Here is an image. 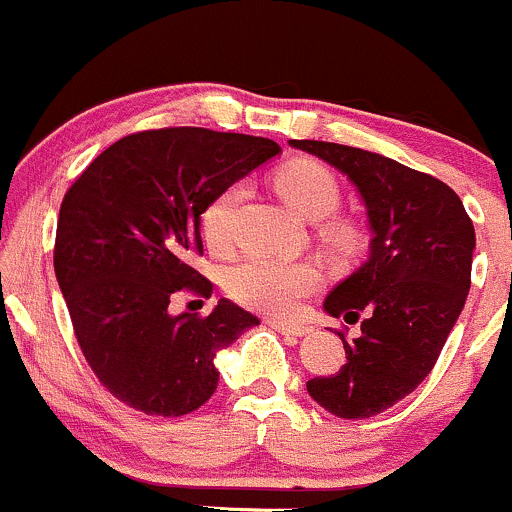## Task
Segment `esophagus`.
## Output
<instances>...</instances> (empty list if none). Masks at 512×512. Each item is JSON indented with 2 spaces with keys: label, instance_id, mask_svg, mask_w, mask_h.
I'll return each mask as SVG.
<instances>
[{
  "label": "esophagus",
  "instance_id": "obj_1",
  "mask_svg": "<svg viewBox=\"0 0 512 512\" xmlns=\"http://www.w3.org/2000/svg\"><path fill=\"white\" fill-rule=\"evenodd\" d=\"M268 324L273 326L275 331H280V333H285V336H307L309 331V326H302V324H285V321H278V319H273V321H268Z\"/></svg>",
  "mask_w": 512,
  "mask_h": 512
}]
</instances>
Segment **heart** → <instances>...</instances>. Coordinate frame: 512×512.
I'll return each mask as SVG.
<instances>
[{
	"label": "heart",
	"mask_w": 512,
	"mask_h": 512,
	"mask_svg": "<svg viewBox=\"0 0 512 512\" xmlns=\"http://www.w3.org/2000/svg\"><path fill=\"white\" fill-rule=\"evenodd\" d=\"M275 191L292 210L307 220L329 217L341 203L336 174L314 159H292L273 176ZM244 195L241 183L222 188L200 215V234L212 251H227L234 239V215ZM321 239L336 254H353L360 246L358 227L348 220H326ZM321 285V273L312 263L280 261L268 256H244L225 273V290L232 300L263 314L287 317Z\"/></svg>",
	"instance_id": "b5f03b06"
}]
</instances>
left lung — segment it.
I'll return each instance as SVG.
<instances>
[{
    "instance_id": "8db88e82",
    "label": "left lung",
    "mask_w": 512,
    "mask_h": 512,
    "mask_svg": "<svg viewBox=\"0 0 512 512\" xmlns=\"http://www.w3.org/2000/svg\"><path fill=\"white\" fill-rule=\"evenodd\" d=\"M355 183L372 227L370 258L326 297L324 309L360 336L346 341L336 375L307 392L338 418L377 416L409 396L438 363L472 285V217L447 183L336 142L290 140Z\"/></svg>"
}]
</instances>
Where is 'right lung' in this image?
Returning <instances> with one entry per match:
<instances>
[{
  "instance_id": "add662e5",
  "label": "right lung",
  "mask_w": 512,
  "mask_h": 512,
  "mask_svg": "<svg viewBox=\"0 0 512 512\" xmlns=\"http://www.w3.org/2000/svg\"><path fill=\"white\" fill-rule=\"evenodd\" d=\"M266 137L208 128L142 130L103 149L65 193L55 275L99 382L147 416H186L217 389V350L258 324L220 300L208 317L169 314L179 292L210 297L191 261L200 215L222 188L275 157Z\"/></svg>"
}]
</instances>
